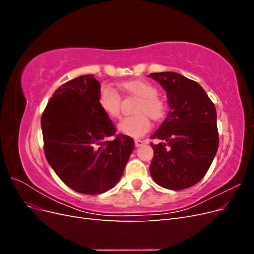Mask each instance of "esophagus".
I'll use <instances>...</instances> for the list:
<instances>
[{
    "label": "esophagus",
    "instance_id": "1",
    "mask_svg": "<svg viewBox=\"0 0 254 254\" xmlns=\"http://www.w3.org/2000/svg\"><path fill=\"white\" fill-rule=\"evenodd\" d=\"M134 144L136 147H141V146H143L145 144V141L144 140H134Z\"/></svg>",
    "mask_w": 254,
    "mask_h": 254
}]
</instances>
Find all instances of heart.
<instances>
[{"mask_svg":"<svg viewBox=\"0 0 254 254\" xmlns=\"http://www.w3.org/2000/svg\"><path fill=\"white\" fill-rule=\"evenodd\" d=\"M120 87L139 97V102L135 107L136 114L122 119L118 124V130L123 133L132 137H140L150 129V121L160 120L164 117L166 111L165 103L158 96V89L147 80L132 79L122 82ZM97 103L99 108L108 117L117 118L120 114L121 96L112 87L103 84L99 88Z\"/></svg>","mask_w":254,"mask_h":254,"instance_id":"heart-1","label":"heart"}]
</instances>
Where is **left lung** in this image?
Wrapping results in <instances>:
<instances>
[{
    "instance_id": "obj_1",
    "label": "left lung",
    "mask_w": 254,
    "mask_h": 254,
    "mask_svg": "<svg viewBox=\"0 0 254 254\" xmlns=\"http://www.w3.org/2000/svg\"><path fill=\"white\" fill-rule=\"evenodd\" d=\"M166 91L170 112L150 137V175L160 187L179 190L193 187L209 170L218 149L217 114L200 84L175 72L151 73Z\"/></svg>"
}]
</instances>
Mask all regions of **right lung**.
Returning a JSON list of instances; mask_svg holds the SVG:
<instances>
[{
	"instance_id": "obj_1",
	"label": "right lung",
	"mask_w": 254,
	"mask_h": 254,
	"mask_svg": "<svg viewBox=\"0 0 254 254\" xmlns=\"http://www.w3.org/2000/svg\"><path fill=\"white\" fill-rule=\"evenodd\" d=\"M99 88L94 75L67 81L55 91L41 117L49 164L68 188L88 195L115 187L134 148L132 137L115 135L113 123L98 106Z\"/></svg>"
}]
</instances>
